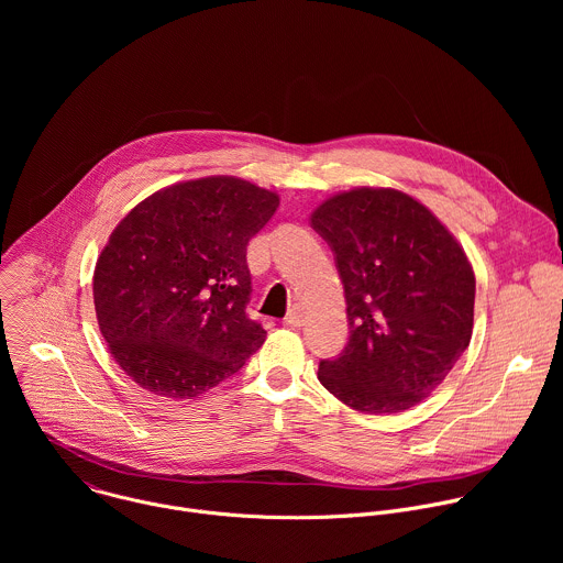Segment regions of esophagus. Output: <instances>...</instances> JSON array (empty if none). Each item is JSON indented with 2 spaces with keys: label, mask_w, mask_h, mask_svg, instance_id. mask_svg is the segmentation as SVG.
Instances as JSON below:
<instances>
[{
  "label": "esophagus",
  "mask_w": 563,
  "mask_h": 563,
  "mask_svg": "<svg viewBox=\"0 0 563 563\" xmlns=\"http://www.w3.org/2000/svg\"><path fill=\"white\" fill-rule=\"evenodd\" d=\"M283 323H285L287 328H300V325H302V309H300V307H291V309L287 311Z\"/></svg>",
  "instance_id": "esophagus-1"
}]
</instances>
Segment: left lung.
<instances>
[{
	"label": "left lung",
	"mask_w": 563,
	"mask_h": 563,
	"mask_svg": "<svg viewBox=\"0 0 563 563\" xmlns=\"http://www.w3.org/2000/svg\"><path fill=\"white\" fill-rule=\"evenodd\" d=\"M311 227L334 252L350 341L318 380L365 415L410 410L472 339L474 272L439 218L396 189H352L320 205Z\"/></svg>",
	"instance_id": "1"
}]
</instances>
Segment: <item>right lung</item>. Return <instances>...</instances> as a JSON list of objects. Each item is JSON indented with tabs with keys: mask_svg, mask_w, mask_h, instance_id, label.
<instances>
[{
	"mask_svg": "<svg viewBox=\"0 0 563 563\" xmlns=\"http://www.w3.org/2000/svg\"><path fill=\"white\" fill-rule=\"evenodd\" d=\"M278 202L247 180L213 176L155 191L113 229L93 300L115 363L140 387L198 396L265 343L247 316V245Z\"/></svg>",
	"mask_w": 563,
	"mask_h": 563,
	"instance_id": "right-lung-1",
	"label": "right lung"
}]
</instances>
